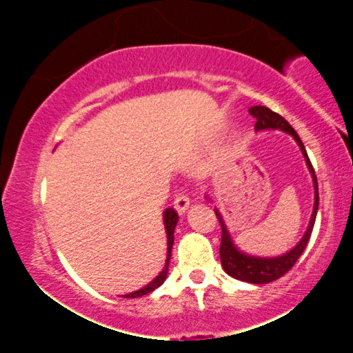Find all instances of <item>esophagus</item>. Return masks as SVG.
<instances>
[{"label": "esophagus", "instance_id": "34e87169", "mask_svg": "<svg viewBox=\"0 0 353 353\" xmlns=\"http://www.w3.org/2000/svg\"><path fill=\"white\" fill-rule=\"evenodd\" d=\"M189 204H190V199H189L188 194L181 192L174 197V209H176L179 214H184L185 210H188Z\"/></svg>", "mask_w": 353, "mask_h": 353}]
</instances>
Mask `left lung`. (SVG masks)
I'll list each match as a JSON object with an SVG mask.
<instances>
[{"label":"left lung","mask_w":353,"mask_h":353,"mask_svg":"<svg viewBox=\"0 0 353 353\" xmlns=\"http://www.w3.org/2000/svg\"><path fill=\"white\" fill-rule=\"evenodd\" d=\"M249 112L255 117V129H282V131L289 132V134L294 136V139L297 141L299 145H301L303 156L307 159V165H309L312 177H314L315 184V204H314V212H312L310 224L307 228L305 236L302 237V241L299 242L297 245L294 247L290 252H287L282 257H274V259H261V257H250V255H245L239 252L237 247L232 244L230 241L228 229H225L224 221H222L221 214L216 210V216L219 219V224L222 228V237H221V249H219V254H221V264L224 267V270L228 272L230 277L239 279V281L250 282V283H269L272 281H277L282 275H285L290 269L295 265V262L299 261L303 249H305L307 242H309L312 229H314L315 224V216H317L319 209V184L317 177H315V171L312 168V163L307 156L305 148H303V143L299 137L295 129L287 123L285 119L277 112H274L272 109L265 106H254L249 109Z\"/></svg>","instance_id":"8db88e82"}]
</instances>
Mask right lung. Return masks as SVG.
<instances>
[{
    "label": "right lung",
    "instance_id": "obj_1",
    "mask_svg": "<svg viewBox=\"0 0 353 353\" xmlns=\"http://www.w3.org/2000/svg\"><path fill=\"white\" fill-rule=\"evenodd\" d=\"M177 212L174 209H165L164 212V224H165V232H168V259H165V265H164V270L157 275L154 281L149 283V285H145L144 289L141 290H136V292L132 294H125L124 297L125 299H136V297H143V295L152 292L154 289H157V287L161 285L165 281V277H168V267H169V261H171V250H172V244H174V229H176V224H177Z\"/></svg>",
    "mask_w": 353,
    "mask_h": 353
}]
</instances>
